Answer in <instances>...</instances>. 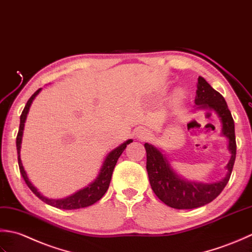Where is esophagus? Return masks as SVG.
Returning <instances> with one entry per match:
<instances>
[{
	"label": "esophagus",
	"mask_w": 252,
	"mask_h": 252,
	"mask_svg": "<svg viewBox=\"0 0 252 252\" xmlns=\"http://www.w3.org/2000/svg\"><path fill=\"white\" fill-rule=\"evenodd\" d=\"M136 137L138 139H141V140H146L148 138H150V132H149L145 128H140V129H138L136 131Z\"/></svg>",
	"instance_id": "1"
}]
</instances>
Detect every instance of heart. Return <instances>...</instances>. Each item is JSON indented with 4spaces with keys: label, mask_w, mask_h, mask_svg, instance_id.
<instances>
[{
    "label": "heart",
    "mask_w": 252,
    "mask_h": 252,
    "mask_svg": "<svg viewBox=\"0 0 252 252\" xmlns=\"http://www.w3.org/2000/svg\"><path fill=\"white\" fill-rule=\"evenodd\" d=\"M177 95H182V94H181V92H177Z\"/></svg>",
    "instance_id": "b5f03b06"
}]
</instances>
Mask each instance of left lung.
I'll return each instance as SVG.
<instances>
[{
	"mask_svg": "<svg viewBox=\"0 0 252 252\" xmlns=\"http://www.w3.org/2000/svg\"><path fill=\"white\" fill-rule=\"evenodd\" d=\"M194 103V111L214 112L220 123V136L227 139L230 158L225 166L226 175L224 178L215 183L189 181L175 171L165 151L151 143H145L147 172L153 192L168 207L179 210L199 208L213 201L227 185L236 158L235 124L226 101L201 76L198 78Z\"/></svg>",
	"mask_w": 252,
	"mask_h": 252,
	"instance_id": "1",
	"label": "left lung"
}]
</instances>
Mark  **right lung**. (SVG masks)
Returning a JSON list of instances; mask_svg holds the SVG:
<instances>
[{
    "instance_id": "obj_1",
    "label": "right lung",
    "mask_w": 252,
    "mask_h": 252,
    "mask_svg": "<svg viewBox=\"0 0 252 252\" xmlns=\"http://www.w3.org/2000/svg\"><path fill=\"white\" fill-rule=\"evenodd\" d=\"M41 90H42V88L38 89L32 96H30V99L28 100L27 104H26L22 115H20L19 130H18L17 138H16V148H17L18 165H19V169H20V174H22V176L24 177L26 184H27V186L30 188V190H32L39 199H41L43 202H45L49 205H52V207H54V208L62 209V210H75V209H81V208L89 207V205L95 203L96 201H99V200L103 197V194L106 192L107 189H109L112 174H113V171H114L116 162H117V160H119V158L121 157L123 151L126 149L127 145H129L130 142H132V139H128L125 142H123L122 145H120L119 147L113 149L109 155L105 157L104 161H103V163H102V166L99 171V174H97L96 177L88 185V186L79 189V190H77L76 192L71 193V194H69V196L65 197V198L52 199V198L45 197L43 193H41L38 190V188L35 187L34 185L32 183V181L29 179L28 174L25 171L24 165L22 163V158H20V149H22L25 123H26V120H27V115L29 113L30 106H32L33 100L35 99V96L40 94Z\"/></svg>"
}]
</instances>
